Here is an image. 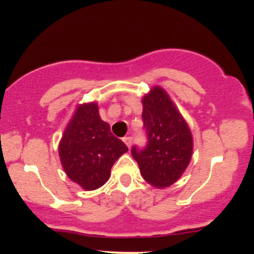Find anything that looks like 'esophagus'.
I'll list each match as a JSON object with an SVG mask.
<instances>
[{
    "label": "esophagus",
    "mask_w": 254,
    "mask_h": 254,
    "mask_svg": "<svg viewBox=\"0 0 254 254\" xmlns=\"http://www.w3.org/2000/svg\"><path fill=\"white\" fill-rule=\"evenodd\" d=\"M123 141H124V143L127 145V148H130L131 147V143H132V137H130V136L124 137Z\"/></svg>",
    "instance_id": "obj_1"
}]
</instances>
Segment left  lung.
Listing matches in <instances>:
<instances>
[{"label": "left lung", "instance_id": "left-lung-1", "mask_svg": "<svg viewBox=\"0 0 254 254\" xmlns=\"http://www.w3.org/2000/svg\"><path fill=\"white\" fill-rule=\"evenodd\" d=\"M142 104L148 142L144 149L133 145L131 154L145 182L157 189L168 188L190 164L193 150L190 127L161 87H153Z\"/></svg>", "mask_w": 254, "mask_h": 254}]
</instances>
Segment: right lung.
I'll return each instance as SVG.
<instances>
[{
  "label": "right lung",
  "mask_w": 254,
  "mask_h": 254,
  "mask_svg": "<svg viewBox=\"0 0 254 254\" xmlns=\"http://www.w3.org/2000/svg\"><path fill=\"white\" fill-rule=\"evenodd\" d=\"M127 151L109 123L101 121L97 103L77 106L58 147L66 176L87 191L103 186L113 164Z\"/></svg>",
  "instance_id": "right-lung-1"
}]
</instances>
